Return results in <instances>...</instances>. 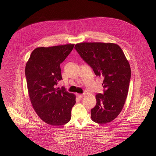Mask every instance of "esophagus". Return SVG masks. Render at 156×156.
<instances>
[{"instance_id":"obj_1","label":"esophagus","mask_w":156,"mask_h":156,"mask_svg":"<svg viewBox=\"0 0 156 156\" xmlns=\"http://www.w3.org/2000/svg\"><path fill=\"white\" fill-rule=\"evenodd\" d=\"M77 97H78L80 99L82 98V97H83V95H82V94H78L77 95Z\"/></svg>"}]
</instances>
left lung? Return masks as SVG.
Wrapping results in <instances>:
<instances>
[{"label": "left lung", "instance_id": "left-lung-1", "mask_svg": "<svg viewBox=\"0 0 156 156\" xmlns=\"http://www.w3.org/2000/svg\"><path fill=\"white\" fill-rule=\"evenodd\" d=\"M74 48L95 75L104 77V94L96 95L91 119L99 124L109 123L119 115L125 103L131 77L130 64L122 48L114 43L83 42Z\"/></svg>", "mask_w": 156, "mask_h": 156}]
</instances>
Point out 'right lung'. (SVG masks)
Returning a JSON list of instances; mask_svg holds the SVG:
<instances>
[{
    "label": "right lung",
    "instance_id": "obj_1",
    "mask_svg": "<svg viewBox=\"0 0 156 156\" xmlns=\"http://www.w3.org/2000/svg\"><path fill=\"white\" fill-rule=\"evenodd\" d=\"M74 44L38 47L26 63L25 74L32 106L39 118L52 126H62L71 119L76 97L65 88H56L62 80L60 64Z\"/></svg>",
    "mask_w": 156,
    "mask_h": 156
}]
</instances>
